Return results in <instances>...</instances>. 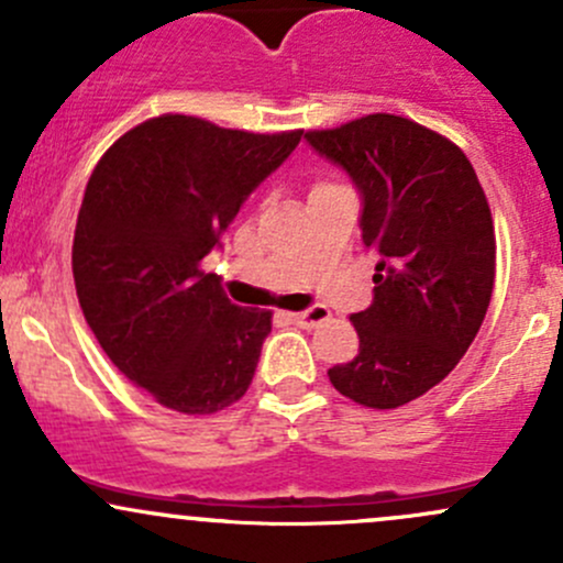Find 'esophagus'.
I'll return each mask as SVG.
<instances>
[{
    "instance_id": "obj_1",
    "label": "esophagus",
    "mask_w": 563,
    "mask_h": 563,
    "mask_svg": "<svg viewBox=\"0 0 563 563\" xmlns=\"http://www.w3.org/2000/svg\"><path fill=\"white\" fill-rule=\"evenodd\" d=\"M328 319H330V311L324 306H311L306 308V311L292 313V322L300 324V328H319V324L328 322Z\"/></svg>"
}]
</instances>
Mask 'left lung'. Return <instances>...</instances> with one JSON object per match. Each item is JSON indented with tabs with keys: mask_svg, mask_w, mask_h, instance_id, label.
Wrapping results in <instances>:
<instances>
[{
	"mask_svg": "<svg viewBox=\"0 0 563 563\" xmlns=\"http://www.w3.org/2000/svg\"><path fill=\"white\" fill-rule=\"evenodd\" d=\"M306 142L349 174L362 244L378 255L373 303L352 313L360 354L328 376L349 400L400 408L449 376L486 317L497 265L486 192L456 144L397 114Z\"/></svg>",
	"mask_w": 563,
	"mask_h": 563,
	"instance_id": "8db88e82",
	"label": "left lung"
}]
</instances>
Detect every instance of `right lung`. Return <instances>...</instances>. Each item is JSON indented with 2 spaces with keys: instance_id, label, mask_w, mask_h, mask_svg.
Wrapping results in <instances>:
<instances>
[{
  "instance_id": "right-lung-1",
  "label": "right lung",
  "mask_w": 563,
  "mask_h": 563,
  "mask_svg": "<svg viewBox=\"0 0 563 563\" xmlns=\"http://www.w3.org/2000/svg\"><path fill=\"white\" fill-rule=\"evenodd\" d=\"M300 136L161 114L90 174L71 244L77 298L112 365L166 408L217 413L250 389L271 311L231 303L201 263Z\"/></svg>"
}]
</instances>
